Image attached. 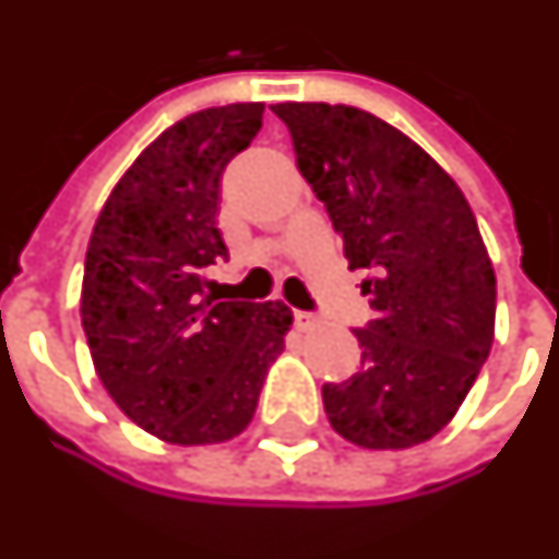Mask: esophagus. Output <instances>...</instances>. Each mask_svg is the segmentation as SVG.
I'll use <instances>...</instances> for the list:
<instances>
[{
  "instance_id": "34e87169",
  "label": "esophagus",
  "mask_w": 559,
  "mask_h": 559,
  "mask_svg": "<svg viewBox=\"0 0 559 559\" xmlns=\"http://www.w3.org/2000/svg\"><path fill=\"white\" fill-rule=\"evenodd\" d=\"M293 320H296V326H311V323H314V314H311V311H299V308H296V311H293Z\"/></svg>"
}]
</instances>
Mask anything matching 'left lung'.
I'll list each match as a JSON object with an SVG mask.
<instances>
[{
	"label": "left lung",
	"mask_w": 559,
	"mask_h": 559,
	"mask_svg": "<svg viewBox=\"0 0 559 559\" xmlns=\"http://www.w3.org/2000/svg\"><path fill=\"white\" fill-rule=\"evenodd\" d=\"M296 166L366 269L360 372L323 384L338 436L400 451L456 415L493 345L497 275L469 202L427 151L354 105L281 103Z\"/></svg>",
	"instance_id": "left-lung-1"
}]
</instances>
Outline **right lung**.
<instances>
[{"label": "right lung", "instance_id": "add662e5", "mask_svg": "<svg viewBox=\"0 0 559 559\" xmlns=\"http://www.w3.org/2000/svg\"><path fill=\"white\" fill-rule=\"evenodd\" d=\"M263 127V103L187 115L144 147L93 226L81 287L90 357L120 412L171 444L251 424L290 308L214 302L202 272L226 257L221 175Z\"/></svg>", "mask_w": 559, "mask_h": 559}]
</instances>
